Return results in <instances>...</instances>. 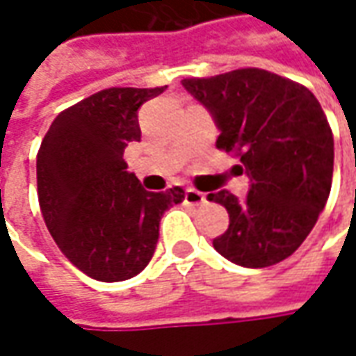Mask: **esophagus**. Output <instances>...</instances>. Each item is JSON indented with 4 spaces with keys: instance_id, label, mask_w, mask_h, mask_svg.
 Segmentation results:
<instances>
[{
    "instance_id": "34e87169",
    "label": "esophagus",
    "mask_w": 356,
    "mask_h": 356,
    "mask_svg": "<svg viewBox=\"0 0 356 356\" xmlns=\"http://www.w3.org/2000/svg\"><path fill=\"white\" fill-rule=\"evenodd\" d=\"M207 202V197L204 193L197 189H185V204H191V207H199V204H204Z\"/></svg>"
}]
</instances>
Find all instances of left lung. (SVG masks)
<instances>
[{"label":"left lung","mask_w":356,"mask_h":356,"mask_svg":"<svg viewBox=\"0 0 356 356\" xmlns=\"http://www.w3.org/2000/svg\"><path fill=\"white\" fill-rule=\"evenodd\" d=\"M185 90L215 118L216 147L240 157L250 179L244 199L228 191L230 225L213 246L230 262L266 268L286 260L307 238L325 209L333 179V134L312 90L264 68L185 79Z\"/></svg>","instance_id":"8db88e82"}]
</instances>
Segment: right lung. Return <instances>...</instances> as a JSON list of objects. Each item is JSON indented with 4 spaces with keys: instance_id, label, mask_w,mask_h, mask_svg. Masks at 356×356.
<instances>
[{
    "instance_id": "obj_1",
    "label": "right lung",
    "mask_w": 356,
    "mask_h": 356,
    "mask_svg": "<svg viewBox=\"0 0 356 356\" xmlns=\"http://www.w3.org/2000/svg\"><path fill=\"white\" fill-rule=\"evenodd\" d=\"M165 88L100 90L63 110L41 141L44 225L68 260L98 282L138 276L154 256L163 213L185 199L181 187L145 191L124 161L126 145L141 138L140 106Z\"/></svg>"
}]
</instances>
